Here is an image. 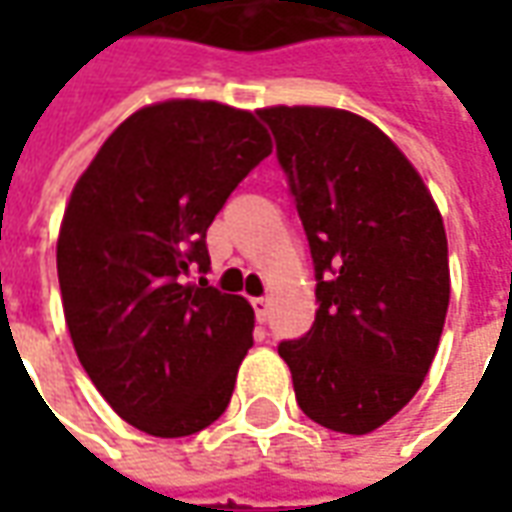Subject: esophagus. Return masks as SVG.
Returning a JSON list of instances; mask_svg holds the SVG:
<instances>
[{"label": "esophagus", "instance_id": "obj_1", "mask_svg": "<svg viewBox=\"0 0 512 512\" xmlns=\"http://www.w3.org/2000/svg\"><path fill=\"white\" fill-rule=\"evenodd\" d=\"M252 307H255L257 321L266 323V318H268V299H266V296H257V299H252Z\"/></svg>", "mask_w": 512, "mask_h": 512}]
</instances>
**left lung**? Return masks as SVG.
Instances as JSON below:
<instances>
[{"mask_svg":"<svg viewBox=\"0 0 512 512\" xmlns=\"http://www.w3.org/2000/svg\"><path fill=\"white\" fill-rule=\"evenodd\" d=\"M271 128L315 268V323L279 356L299 408L337 433H370L417 395L450 304L447 235L417 169L370 120L271 106Z\"/></svg>","mask_w":512,"mask_h":512,"instance_id":"1","label":"left lung"}]
</instances>
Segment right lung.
I'll return each mask as SVG.
<instances>
[{
	"label": "right lung",
	"instance_id": "right-lung-1",
	"mask_svg": "<svg viewBox=\"0 0 512 512\" xmlns=\"http://www.w3.org/2000/svg\"><path fill=\"white\" fill-rule=\"evenodd\" d=\"M268 153L252 112L145 106L106 139L65 208L57 277L73 348L106 403L150 436H191L233 397L255 312L208 285L205 233Z\"/></svg>",
	"mask_w": 512,
	"mask_h": 512
}]
</instances>
